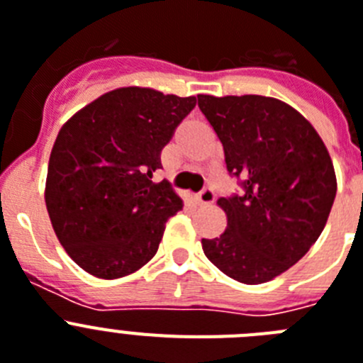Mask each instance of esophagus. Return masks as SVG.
Returning a JSON list of instances; mask_svg holds the SVG:
<instances>
[{"label": "esophagus", "mask_w": 363, "mask_h": 363, "mask_svg": "<svg viewBox=\"0 0 363 363\" xmlns=\"http://www.w3.org/2000/svg\"><path fill=\"white\" fill-rule=\"evenodd\" d=\"M195 201H197L199 204H212L213 201H216V194H213L212 188H204L201 194H197Z\"/></svg>", "instance_id": "34e87169"}]
</instances>
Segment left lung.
Masks as SVG:
<instances>
[{"instance_id":"8db88e82","label":"left lung","mask_w":363,"mask_h":363,"mask_svg":"<svg viewBox=\"0 0 363 363\" xmlns=\"http://www.w3.org/2000/svg\"><path fill=\"white\" fill-rule=\"evenodd\" d=\"M197 104L242 188L217 201L228 225L219 238L203 239L204 254L235 281H270L325 228L336 197L329 151L311 122L281 100L197 94Z\"/></svg>"}]
</instances>
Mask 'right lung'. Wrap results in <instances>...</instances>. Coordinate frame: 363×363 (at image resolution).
Here are the masks:
<instances>
[{"mask_svg": "<svg viewBox=\"0 0 363 363\" xmlns=\"http://www.w3.org/2000/svg\"><path fill=\"white\" fill-rule=\"evenodd\" d=\"M195 107L150 87L109 91L72 115L50 151L45 204L71 259L102 279L133 274L159 250L182 210L168 182H153L160 151Z\"/></svg>", "mask_w": 363, "mask_h": 363, "instance_id": "right-lung-1", "label": "right lung"}]
</instances>
